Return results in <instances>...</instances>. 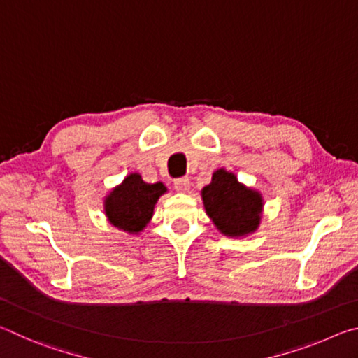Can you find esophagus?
<instances>
[{
	"mask_svg": "<svg viewBox=\"0 0 358 358\" xmlns=\"http://www.w3.org/2000/svg\"><path fill=\"white\" fill-rule=\"evenodd\" d=\"M189 178H186V177H183V178H178V180H175V191L177 192H187L189 191Z\"/></svg>",
	"mask_w": 358,
	"mask_h": 358,
	"instance_id": "obj_1",
	"label": "esophagus"
}]
</instances>
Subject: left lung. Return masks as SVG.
<instances>
[{
	"instance_id": "1",
	"label": "left lung",
	"mask_w": 358,
	"mask_h": 358,
	"mask_svg": "<svg viewBox=\"0 0 358 358\" xmlns=\"http://www.w3.org/2000/svg\"><path fill=\"white\" fill-rule=\"evenodd\" d=\"M202 201L210 220L227 237H245L259 227L262 196L241 185L232 172L217 169L202 189Z\"/></svg>"
}]
</instances>
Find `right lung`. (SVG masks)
<instances>
[{
    "label": "right lung",
    "mask_w": 358,
    "mask_h": 358,
    "mask_svg": "<svg viewBox=\"0 0 358 358\" xmlns=\"http://www.w3.org/2000/svg\"><path fill=\"white\" fill-rule=\"evenodd\" d=\"M167 187L161 183H145L138 173H129L104 201L107 220L128 234H138L153 216L155 205Z\"/></svg>",
    "instance_id": "right-lung-1"
}]
</instances>
